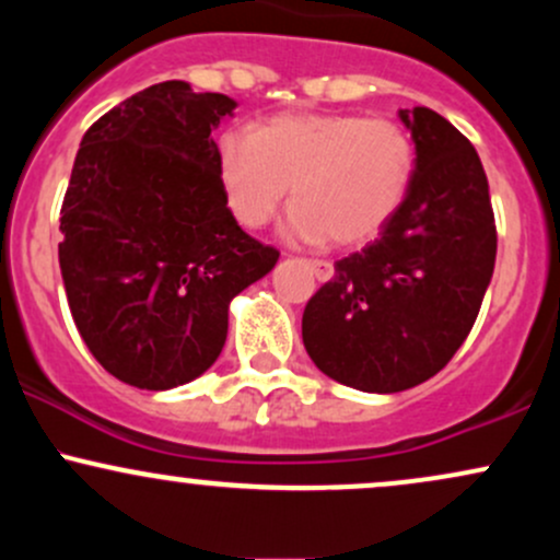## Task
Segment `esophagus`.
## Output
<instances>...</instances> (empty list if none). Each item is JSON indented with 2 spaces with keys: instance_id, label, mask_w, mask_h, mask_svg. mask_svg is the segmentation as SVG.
<instances>
[{
  "instance_id": "esophagus-1",
  "label": "esophagus",
  "mask_w": 560,
  "mask_h": 560,
  "mask_svg": "<svg viewBox=\"0 0 560 560\" xmlns=\"http://www.w3.org/2000/svg\"><path fill=\"white\" fill-rule=\"evenodd\" d=\"M307 266L313 268V273H316L318 281H329L334 276V266L329 260H311Z\"/></svg>"
}]
</instances>
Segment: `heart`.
<instances>
[{
  "instance_id": "obj_1",
  "label": "heart",
  "mask_w": 560,
  "mask_h": 560,
  "mask_svg": "<svg viewBox=\"0 0 560 560\" xmlns=\"http://www.w3.org/2000/svg\"><path fill=\"white\" fill-rule=\"evenodd\" d=\"M413 168V141L400 124L352 113L276 115L218 139L231 215L247 229L266 226L292 184L287 234L298 242L374 240L405 202Z\"/></svg>"
}]
</instances>
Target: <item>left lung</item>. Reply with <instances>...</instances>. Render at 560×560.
I'll return each mask as SVG.
<instances>
[{
	"label": "left lung",
	"instance_id": "left-lung-1",
	"mask_svg": "<svg viewBox=\"0 0 560 560\" xmlns=\"http://www.w3.org/2000/svg\"><path fill=\"white\" fill-rule=\"evenodd\" d=\"M416 144L410 189L378 240L334 262L307 300L302 342L334 382L402 392L432 378L479 316L498 253L477 150L429 107L400 110Z\"/></svg>",
	"mask_w": 560,
	"mask_h": 560
}]
</instances>
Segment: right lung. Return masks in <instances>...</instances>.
Instances as JSON below:
<instances>
[{"label": "right lung", "instance_id": "1", "mask_svg": "<svg viewBox=\"0 0 560 560\" xmlns=\"http://www.w3.org/2000/svg\"><path fill=\"white\" fill-rule=\"evenodd\" d=\"M236 102L163 81L83 133L62 199L60 271L89 352L139 389H173L215 363L229 302L279 249L231 215L210 137Z\"/></svg>", "mask_w": 560, "mask_h": 560}]
</instances>
